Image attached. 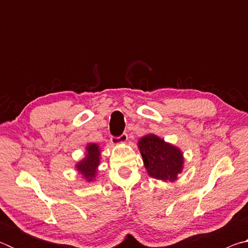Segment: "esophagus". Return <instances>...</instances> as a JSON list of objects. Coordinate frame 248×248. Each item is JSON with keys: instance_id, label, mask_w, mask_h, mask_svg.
<instances>
[{"instance_id": "1", "label": "esophagus", "mask_w": 248, "mask_h": 248, "mask_svg": "<svg viewBox=\"0 0 248 248\" xmlns=\"http://www.w3.org/2000/svg\"><path fill=\"white\" fill-rule=\"evenodd\" d=\"M111 143L112 144H120V143H125L128 140V134L123 133L120 134L119 137H111Z\"/></svg>"}]
</instances>
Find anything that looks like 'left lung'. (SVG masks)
Listing matches in <instances>:
<instances>
[{
  "label": "left lung",
  "mask_w": 248,
  "mask_h": 248,
  "mask_svg": "<svg viewBox=\"0 0 248 248\" xmlns=\"http://www.w3.org/2000/svg\"><path fill=\"white\" fill-rule=\"evenodd\" d=\"M139 150L151 177L173 182L183 170V153L176 146L166 143L154 134L140 139Z\"/></svg>",
  "instance_id": "left-lung-1"
}]
</instances>
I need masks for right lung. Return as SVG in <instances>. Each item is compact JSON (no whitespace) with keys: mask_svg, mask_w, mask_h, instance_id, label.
Masks as SVG:
<instances>
[{"mask_svg":"<svg viewBox=\"0 0 248 248\" xmlns=\"http://www.w3.org/2000/svg\"><path fill=\"white\" fill-rule=\"evenodd\" d=\"M87 154L84 159L77 164L78 170L81 173L84 178L89 182L94 180L96 177V171H97V166L99 165V156L100 150L97 144L91 143L86 148Z\"/></svg>","mask_w":248,"mask_h":248,"instance_id":"1","label":"right lung"}]
</instances>
